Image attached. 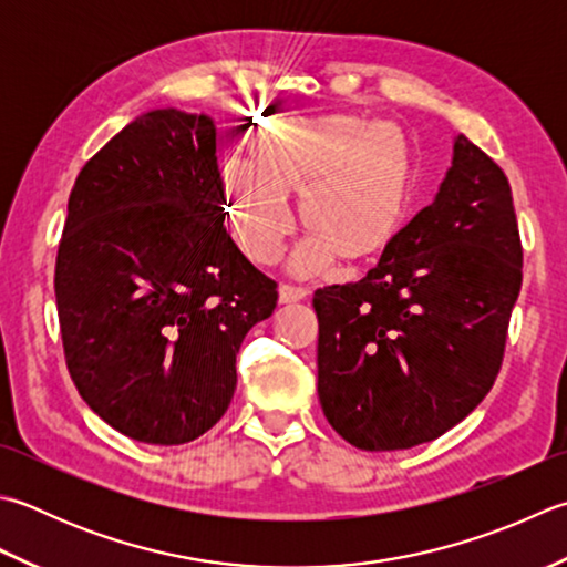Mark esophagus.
Here are the masks:
<instances>
[{"label": "esophagus", "mask_w": 567, "mask_h": 567, "mask_svg": "<svg viewBox=\"0 0 567 567\" xmlns=\"http://www.w3.org/2000/svg\"><path fill=\"white\" fill-rule=\"evenodd\" d=\"M309 292L305 287H297V285H280V305H290V302H299V299H305Z\"/></svg>", "instance_id": "obj_1"}]
</instances>
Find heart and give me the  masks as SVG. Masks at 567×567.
I'll list each match as a JSON object with an SVG mask.
<instances>
[{
	"label": "heart",
	"instance_id": "heart-1",
	"mask_svg": "<svg viewBox=\"0 0 567 567\" xmlns=\"http://www.w3.org/2000/svg\"><path fill=\"white\" fill-rule=\"evenodd\" d=\"M248 162L220 166L230 236L246 258L272 265L295 228L287 196H299L309 236L292 255L302 275L339 255L371 262L393 246L413 210L417 150L398 122L361 115L277 117L255 127Z\"/></svg>",
	"mask_w": 567,
	"mask_h": 567
}]
</instances>
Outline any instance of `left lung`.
<instances>
[{"instance_id": "8db88e82", "label": "left lung", "mask_w": 567, "mask_h": 567, "mask_svg": "<svg viewBox=\"0 0 567 567\" xmlns=\"http://www.w3.org/2000/svg\"><path fill=\"white\" fill-rule=\"evenodd\" d=\"M506 174L464 135L435 202L359 282L315 292L317 393L329 425L365 452L437 440L484 401L520 292Z\"/></svg>"}]
</instances>
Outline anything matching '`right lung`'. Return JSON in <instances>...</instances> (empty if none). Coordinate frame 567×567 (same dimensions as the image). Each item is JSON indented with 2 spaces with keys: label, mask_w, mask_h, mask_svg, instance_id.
<instances>
[{
  "label": "right lung",
  "mask_w": 567,
  "mask_h": 567,
  "mask_svg": "<svg viewBox=\"0 0 567 567\" xmlns=\"http://www.w3.org/2000/svg\"><path fill=\"white\" fill-rule=\"evenodd\" d=\"M216 125L150 110L78 174L55 255L65 365L122 435L184 445L236 391V353L277 285L224 226Z\"/></svg>",
  "instance_id": "1"
}]
</instances>
